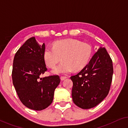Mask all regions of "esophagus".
Returning <instances> with one entry per match:
<instances>
[{"instance_id":"obj_1","label":"esophagus","mask_w":128,"mask_h":128,"mask_svg":"<svg viewBox=\"0 0 128 128\" xmlns=\"http://www.w3.org/2000/svg\"><path fill=\"white\" fill-rule=\"evenodd\" d=\"M66 78H67V77H66V76H61L60 77L61 80H64V79H66Z\"/></svg>"}]
</instances>
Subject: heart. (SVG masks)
Listing matches in <instances>:
<instances>
[{"label": "heart", "mask_w": 128, "mask_h": 128, "mask_svg": "<svg viewBox=\"0 0 128 128\" xmlns=\"http://www.w3.org/2000/svg\"><path fill=\"white\" fill-rule=\"evenodd\" d=\"M92 48L88 44L76 40H63L56 41L53 47L46 46L44 58L46 65L53 68L54 74H68L73 69L78 70L87 66L92 55Z\"/></svg>", "instance_id": "heart-1"}]
</instances>
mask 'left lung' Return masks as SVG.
Listing matches in <instances>:
<instances>
[{
    "label": "left lung",
    "instance_id": "obj_1",
    "mask_svg": "<svg viewBox=\"0 0 128 128\" xmlns=\"http://www.w3.org/2000/svg\"><path fill=\"white\" fill-rule=\"evenodd\" d=\"M112 60L105 48H100L87 66L70 77L73 101L82 109L100 104L110 92L113 75Z\"/></svg>",
    "mask_w": 128,
    "mask_h": 128
}]
</instances>
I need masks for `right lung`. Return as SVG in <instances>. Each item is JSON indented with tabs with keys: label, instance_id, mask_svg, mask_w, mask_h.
I'll use <instances>...</instances> for the list:
<instances>
[{
	"label": "right lung",
	"instance_id": "right-lung-1",
	"mask_svg": "<svg viewBox=\"0 0 128 128\" xmlns=\"http://www.w3.org/2000/svg\"><path fill=\"white\" fill-rule=\"evenodd\" d=\"M45 48L44 44L40 45L35 37H31L18 49L13 60L12 80L19 99L27 108L36 111L51 104L60 82L58 75L41 78L47 70Z\"/></svg>",
	"mask_w": 128,
	"mask_h": 128
}]
</instances>
